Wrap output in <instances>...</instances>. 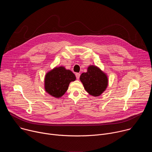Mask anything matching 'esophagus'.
I'll return each instance as SVG.
<instances>
[{"mask_svg": "<svg viewBox=\"0 0 152 152\" xmlns=\"http://www.w3.org/2000/svg\"><path fill=\"white\" fill-rule=\"evenodd\" d=\"M80 73H76V78H77V79H79V77H80Z\"/></svg>", "mask_w": 152, "mask_h": 152, "instance_id": "obj_1", "label": "esophagus"}]
</instances>
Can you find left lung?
Instances as JSON below:
<instances>
[{
  "mask_svg": "<svg viewBox=\"0 0 152 152\" xmlns=\"http://www.w3.org/2000/svg\"><path fill=\"white\" fill-rule=\"evenodd\" d=\"M85 90L87 93L95 97L100 96L108 85V78L105 73L96 66H90L87 72L83 73L80 76Z\"/></svg>",
  "mask_w": 152,
  "mask_h": 152,
  "instance_id": "1",
  "label": "left lung"
}]
</instances>
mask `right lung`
I'll use <instances>...</instances> for the list:
<instances>
[{
  "label": "right lung",
  "mask_w": 152,
  "mask_h": 152,
  "mask_svg": "<svg viewBox=\"0 0 152 152\" xmlns=\"http://www.w3.org/2000/svg\"><path fill=\"white\" fill-rule=\"evenodd\" d=\"M76 80L75 74L64 67H56L49 71L45 77V89L50 96L59 98L68 90L71 82Z\"/></svg>",
  "instance_id": "add662e5"
}]
</instances>
